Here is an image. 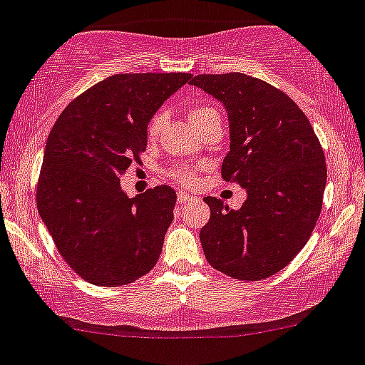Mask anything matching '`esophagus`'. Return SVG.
<instances>
[{
	"label": "esophagus",
	"instance_id": "1",
	"mask_svg": "<svg viewBox=\"0 0 365 365\" xmlns=\"http://www.w3.org/2000/svg\"><path fill=\"white\" fill-rule=\"evenodd\" d=\"M194 195H190V194H187L185 190H180L178 194H176V201H178V205H185V202H190V201H194Z\"/></svg>",
	"mask_w": 365,
	"mask_h": 365
}]
</instances>
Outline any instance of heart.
Segmentation results:
<instances>
[{"label": "heart", "instance_id": "1", "mask_svg": "<svg viewBox=\"0 0 365 365\" xmlns=\"http://www.w3.org/2000/svg\"><path fill=\"white\" fill-rule=\"evenodd\" d=\"M213 115H218V113L215 112L213 108H210V106H195V108H192L189 112V118L195 128L199 122H202L205 118H208V117H213ZM164 124H166V113L157 112L150 118V122H148V128H147L148 138H155L157 134L160 133V129H163ZM170 173H171L173 178H175L176 182L182 183V185H190V183H192L194 170L190 166H175Z\"/></svg>", "mask_w": 365, "mask_h": 365}]
</instances>
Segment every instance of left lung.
Listing matches in <instances>:
<instances>
[{
    "mask_svg": "<svg viewBox=\"0 0 365 365\" xmlns=\"http://www.w3.org/2000/svg\"><path fill=\"white\" fill-rule=\"evenodd\" d=\"M190 83L224 105L231 150L222 178L247 190L240 210L205 197L210 220L199 232L220 273L259 282L282 271L312 236L327 168L308 117L279 89L243 73L197 75Z\"/></svg>",
    "mask_w": 365,
    "mask_h": 365,
    "instance_id": "8db88e82",
    "label": "left lung"
}]
</instances>
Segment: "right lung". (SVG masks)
<instances>
[{
	"label": "right lung",
	"instance_id": "obj_1",
	"mask_svg": "<svg viewBox=\"0 0 365 365\" xmlns=\"http://www.w3.org/2000/svg\"><path fill=\"white\" fill-rule=\"evenodd\" d=\"M189 73H122L64 108L45 145L36 206L68 266L99 287L128 285L159 260L176 192L128 197L120 176L147 148V128Z\"/></svg>",
	"mask_w": 365,
	"mask_h": 365
}]
</instances>
